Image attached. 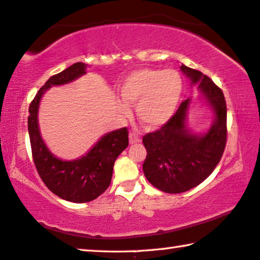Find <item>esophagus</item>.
<instances>
[{
    "mask_svg": "<svg viewBox=\"0 0 260 260\" xmlns=\"http://www.w3.org/2000/svg\"><path fill=\"white\" fill-rule=\"evenodd\" d=\"M139 142H141V138H139L137 135L134 134V133L129 134V143L130 144H136V143H139Z\"/></svg>",
    "mask_w": 260,
    "mask_h": 260,
    "instance_id": "obj_1",
    "label": "esophagus"
}]
</instances>
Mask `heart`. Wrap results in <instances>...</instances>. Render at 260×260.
<instances>
[{"instance_id":"obj_1","label":"heart","mask_w":260,"mask_h":260,"mask_svg":"<svg viewBox=\"0 0 260 260\" xmlns=\"http://www.w3.org/2000/svg\"><path fill=\"white\" fill-rule=\"evenodd\" d=\"M183 81L179 72L161 69L136 70L123 80L119 93L126 103L136 105V115L149 129L165 125L177 113ZM123 115H129L125 103H118Z\"/></svg>"}]
</instances>
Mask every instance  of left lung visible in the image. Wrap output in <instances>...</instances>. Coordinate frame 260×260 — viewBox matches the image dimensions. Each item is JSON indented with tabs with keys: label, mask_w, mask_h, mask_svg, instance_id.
Returning <instances> with one entry per match:
<instances>
[{
	"label": "left lung",
	"mask_w": 260,
	"mask_h": 260,
	"mask_svg": "<svg viewBox=\"0 0 260 260\" xmlns=\"http://www.w3.org/2000/svg\"><path fill=\"white\" fill-rule=\"evenodd\" d=\"M215 114L214 123L203 135L191 134L187 126L190 99L160 129L143 137L146 158L144 174L150 183L170 194L183 193L200 185L213 173L226 143V105L223 91L200 71L180 66Z\"/></svg>",
	"instance_id": "1"
}]
</instances>
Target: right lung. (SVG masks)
Wrapping results in <instances>:
<instances>
[{
  "label": "right lung",
  "instance_id": "add662e5",
  "mask_svg": "<svg viewBox=\"0 0 260 260\" xmlns=\"http://www.w3.org/2000/svg\"><path fill=\"white\" fill-rule=\"evenodd\" d=\"M86 69V63L75 62L60 73L52 75L36 94L27 117L31 150L39 177L52 193L75 203L93 201L106 191L113 177L115 160L129 145L126 127L102 136L88 153L75 160L57 158L44 143L38 126L42 96L52 86L66 85L82 77Z\"/></svg>",
  "mask_w": 260,
  "mask_h": 260
}]
</instances>
